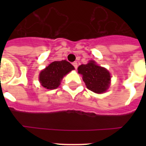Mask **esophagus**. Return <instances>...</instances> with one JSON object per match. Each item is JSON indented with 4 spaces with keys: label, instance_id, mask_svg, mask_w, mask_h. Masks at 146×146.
<instances>
[{
    "label": "esophagus",
    "instance_id": "34e87169",
    "mask_svg": "<svg viewBox=\"0 0 146 146\" xmlns=\"http://www.w3.org/2000/svg\"><path fill=\"white\" fill-rule=\"evenodd\" d=\"M73 66H74V68H75V69H77L78 64H77V63H76V62H73Z\"/></svg>",
    "mask_w": 146,
    "mask_h": 146
}]
</instances>
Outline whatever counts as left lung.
<instances>
[{"label": "left lung", "instance_id": "1", "mask_svg": "<svg viewBox=\"0 0 146 146\" xmlns=\"http://www.w3.org/2000/svg\"><path fill=\"white\" fill-rule=\"evenodd\" d=\"M78 72L82 75V80L89 90L96 93H103L108 89L110 73L105 68L96 65L94 61L80 65Z\"/></svg>", "mask_w": 146, "mask_h": 146}]
</instances>
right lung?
<instances>
[{"label":"right lung","mask_w":146,"mask_h":146,"mask_svg":"<svg viewBox=\"0 0 146 146\" xmlns=\"http://www.w3.org/2000/svg\"><path fill=\"white\" fill-rule=\"evenodd\" d=\"M74 70V66L66 60L54 61L40 73L39 81L48 89H54L59 86L62 78Z\"/></svg>","instance_id":"obj_1"}]
</instances>
